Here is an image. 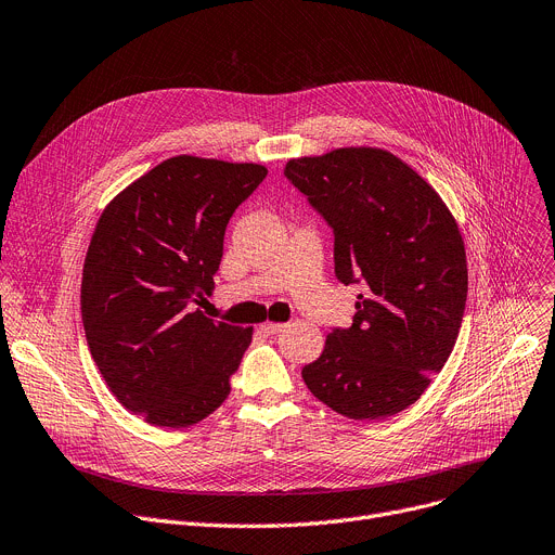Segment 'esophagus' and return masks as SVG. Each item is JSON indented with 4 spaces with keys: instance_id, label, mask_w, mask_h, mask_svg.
Here are the masks:
<instances>
[{
    "instance_id": "esophagus-1",
    "label": "esophagus",
    "mask_w": 555,
    "mask_h": 555,
    "mask_svg": "<svg viewBox=\"0 0 555 555\" xmlns=\"http://www.w3.org/2000/svg\"><path fill=\"white\" fill-rule=\"evenodd\" d=\"M286 328V324H280V322H264L262 326H260V331H264V333H269V335H275V333H280V331H284Z\"/></svg>"
}]
</instances>
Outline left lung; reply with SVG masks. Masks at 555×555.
Wrapping results in <instances>:
<instances>
[{"label":"left lung","instance_id":"obj_1","mask_svg":"<svg viewBox=\"0 0 555 555\" xmlns=\"http://www.w3.org/2000/svg\"><path fill=\"white\" fill-rule=\"evenodd\" d=\"M284 176L333 229L337 280L366 284L353 324L333 328L302 369L307 387L351 420L396 415L455 347L468 288L457 222L436 189L385 149L288 159Z\"/></svg>","mask_w":555,"mask_h":555}]
</instances>
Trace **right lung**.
Masks as SVG:
<instances>
[{
    "mask_svg": "<svg viewBox=\"0 0 555 555\" xmlns=\"http://www.w3.org/2000/svg\"><path fill=\"white\" fill-rule=\"evenodd\" d=\"M264 178L262 164L176 155L102 210L81 322L111 393L153 426H193L231 393L253 328L195 305L212 288L231 216Z\"/></svg>",
    "mask_w": 555,
    "mask_h": 555,
    "instance_id": "1",
    "label": "right lung"
}]
</instances>
